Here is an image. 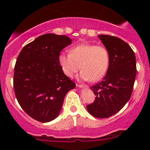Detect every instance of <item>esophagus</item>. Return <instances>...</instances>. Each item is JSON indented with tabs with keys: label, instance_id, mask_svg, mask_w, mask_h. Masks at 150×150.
<instances>
[{
	"label": "esophagus",
	"instance_id": "1",
	"mask_svg": "<svg viewBox=\"0 0 150 150\" xmlns=\"http://www.w3.org/2000/svg\"><path fill=\"white\" fill-rule=\"evenodd\" d=\"M76 86L77 87H79V88H88V85H85V84H77Z\"/></svg>",
	"mask_w": 150,
	"mask_h": 150
}]
</instances>
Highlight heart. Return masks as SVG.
I'll list each match as a JSON object with an SVG mask.
<instances>
[{"instance_id":"heart-1","label":"heart","mask_w":150,"mask_h":150,"mask_svg":"<svg viewBox=\"0 0 150 150\" xmlns=\"http://www.w3.org/2000/svg\"><path fill=\"white\" fill-rule=\"evenodd\" d=\"M110 61V54L105 47L88 43L72 47L69 54L59 56V63L66 76L73 78L81 69V79L93 82L106 75Z\"/></svg>"}]
</instances>
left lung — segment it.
Here are the masks:
<instances>
[{
  "mask_svg": "<svg viewBox=\"0 0 150 150\" xmlns=\"http://www.w3.org/2000/svg\"><path fill=\"white\" fill-rule=\"evenodd\" d=\"M99 38L108 50L110 66L104 79L91 87L96 98L86 108L93 117L106 118L120 111L131 98L137 64L134 51L125 41L107 35Z\"/></svg>",
  "mask_w": 150,
  "mask_h": 150,
  "instance_id": "obj_1",
  "label": "left lung"
}]
</instances>
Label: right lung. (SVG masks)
Here are the masks:
<instances>
[{
  "label": "right lung",
  "mask_w": 150,
  "mask_h": 150,
  "mask_svg": "<svg viewBox=\"0 0 150 150\" xmlns=\"http://www.w3.org/2000/svg\"><path fill=\"white\" fill-rule=\"evenodd\" d=\"M71 43L65 35L48 33L24 46L18 56L13 75L15 95L24 111L38 121L54 120L67 93L75 88L59 63L61 51Z\"/></svg>",
  "instance_id": "right-lung-1"
}]
</instances>
